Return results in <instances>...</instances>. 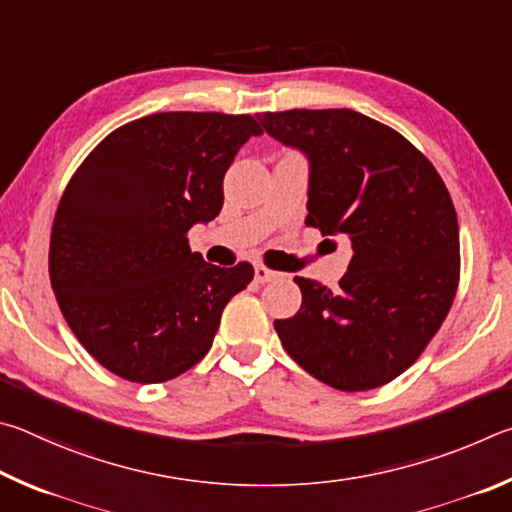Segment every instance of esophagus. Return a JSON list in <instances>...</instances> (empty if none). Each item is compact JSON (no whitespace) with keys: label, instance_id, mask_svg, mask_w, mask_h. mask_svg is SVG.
<instances>
[{"label":"esophagus","instance_id":"obj_1","mask_svg":"<svg viewBox=\"0 0 512 512\" xmlns=\"http://www.w3.org/2000/svg\"><path fill=\"white\" fill-rule=\"evenodd\" d=\"M276 276H279V272L270 270V267H267L265 263H256V267H254V279H256V283H267V281L276 279Z\"/></svg>","mask_w":512,"mask_h":512}]
</instances>
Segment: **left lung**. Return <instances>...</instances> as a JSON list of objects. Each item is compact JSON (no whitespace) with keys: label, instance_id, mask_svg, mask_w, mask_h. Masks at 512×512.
<instances>
[{"label":"left lung","instance_id":"obj_1","mask_svg":"<svg viewBox=\"0 0 512 512\" xmlns=\"http://www.w3.org/2000/svg\"><path fill=\"white\" fill-rule=\"evenodd\" d=\"M310 159L308 227L351 240L337 290L294 276L301 308L276 319L281 344L339 391L396 380L425 351L459 288V220L441 175L389 125L353 110L258 114Z\"/></svg>","mask_w":512,"mask_h":512}]
</instances>
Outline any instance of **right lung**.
<instances>
[{
	"label": "right lung",
	"mask_w": 512,
	"mask_h": 512,
	"mask_svg": "<svg viewBox=\"0 0 512 512\" xmlns=\"http://www.w3.org/2000/svg\"><path fill=\"white\" fill-rule=\"evenodd\" d=\"M256 134L249 114L157 112L107 134L69 179L49 279L71 333L107 371L157 384L209 353L254 267L206 263L186 233L220 213L224 173Z\"/></svg>",
	"instance_id": "obj_1"
}]
</instances>
